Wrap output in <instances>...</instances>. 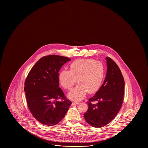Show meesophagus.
<instances>
[{
	"label": "esophagus",
	"mask_w": 148,
	"mask_h": 148,
	"mask_svg": "<svg viewBox=\"0 0 148 148\" xmlns=\"http://www.w3.org/2000/svg\"><path fill=\"white\" fill-rule=\"evenodd\" d=\"M79 103V102H77V101H73V103H72V105H78Z\"/></svg>",
	"instance_id": "1"
}]
</instances>
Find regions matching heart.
<instances>
[{
    "label": "heart",
    "mask_w": 148,
    "mask_h": 148,
    "mask_svg": "<svg viewBox=\"0 0 148 148\" xmlns=\"http://www.w3.org/2000/svg\"><path fill=\"white\" fill-rule=\"evenodd\" d=\"M105 75L103 64L93 59H78L70 65V70L63 69L59 72V83L62 87L70 90L76 82L78 85L71 90L68 97L79 101L87 92L95 93L101 87Z\"/></svg>",
    "instance_id": "1"
}]
</instances>
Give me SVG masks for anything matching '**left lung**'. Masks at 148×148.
Masks as SVG:
<instances>
[{"label":"left lung","instance_id":"left-lung-1","mask_svg":"<svg viewBox=\"0 0 148 148\" xmlns=\"http://www.w3.org/2000/svg\"><path fill=\"white\" fill-rule=\"evenodd\" d=\"M107 71L105 79L95 95L87 101L88 109L84 114L86 121L94 127H102L117 115L124 99V80L119 68L106 57ZM97 103H93V101Z\"/></svg>","mask_w":148,"mask_h":148}]
</instances>
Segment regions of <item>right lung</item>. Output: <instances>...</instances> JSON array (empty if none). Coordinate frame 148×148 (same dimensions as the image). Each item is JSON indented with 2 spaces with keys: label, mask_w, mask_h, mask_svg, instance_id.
I'll return each mask as SVG.
<instances>
[{
  "label": "right lung",
  "mask_w": 148,
  "mask_h": 148,
  "mask_svg": "<svg viewBox=\"0 0 148 148\" xmlns=\"http://www.w3.org/2000/svg\"><path fill=\"white\" fill-rule=\"evenodd\" d=\"M70 60L58 55L42 57L27 77L24 91L29 109L40 123L56 125L64 117L72 104L59 87L58 79L61 67Z\"/></svg>",
  "instance_id": "1"
}]
</instances>
